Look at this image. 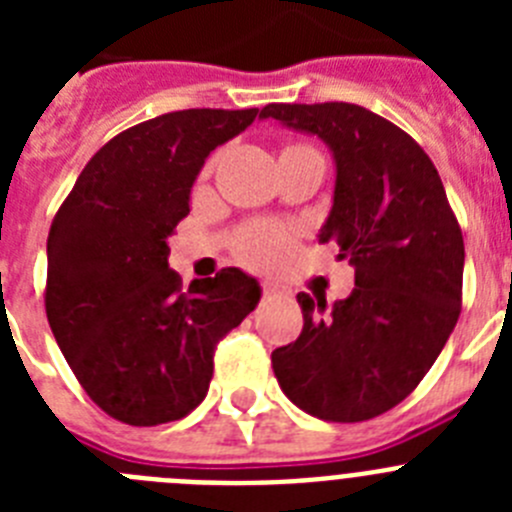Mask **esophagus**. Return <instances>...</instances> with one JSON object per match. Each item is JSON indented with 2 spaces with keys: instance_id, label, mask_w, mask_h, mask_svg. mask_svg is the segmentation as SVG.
<instances>
[{
  "instance_id": "1",
  "label": "esophagus",
  "mask_w": 512,
  "mask_h": 512,
  "mask_svg": "<svg viewBox=\"0 0 512 512\" xmlns=\"http://www.w3.org/2000/svg\"><path fill=\"white\" fill-rule=\"evenodd\" d=\"M289 295V289L279 282H264V297H284Z\"/></svg>"
}]
</instances>
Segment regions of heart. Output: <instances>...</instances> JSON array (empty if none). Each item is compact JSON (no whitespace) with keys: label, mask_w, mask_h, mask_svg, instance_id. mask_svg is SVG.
<instances>
[{"label":"heart","mask_w":512,"mask_h":512,"mask_svg":"<svg viewBox=\"0 0 512 512\" xmlns=\"http://www.w3.org/2000/svg\"><path fill=\"white\" fill-rule=\"evenodd\" d=\"M305 148V146H292ZM235 251L246 264L271 266L289 251V230L279 223H251L235 238Z\"/></svg>","instance_id":"heart-1"}]
</instances>
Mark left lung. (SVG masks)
I'll return each instance as SVG.
<instances>
[{
  "mask_svg": "<svg viewBox=\"0 0 512 512\" xmlns=\"http://www.w3.org/2000/svg\"><path fill=\"white\" fill-rule=\"evenodd\" d=\"M261 117L318 135L336 158L320 243L354 266L356 289L325 312L300 292L302 333L271 366L297 408L361 423L400 405L428 374L461 312L464 238L428 153L395 122L348 102H271Z\"/></svg>",
  "mask_w": 512,
  "mask_h": 512,
  "instance_id": "obj_1",
  "label": "left lung"
}]
</instances>
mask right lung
Returning a JSON list of instances; mask_svg holds the SVG:
<instances>
[{
  "label": "right lung",
  "mask_w": 512,
  "mask_h": 512,
  "mask_svg": "<svg viewBox=\"0 0 512 512\" xmlns=\"http://www.w3.org/2000/svg\"><path fill=\"white\" fill-rule=\"evenodd\" d=\"M259 110H179L107 140L48 233L45 315L71 372L99 408L161 425L207 395L217 343L259 305L241 269L210 279L169 269V235L189 215L205 158Z\"/></svg>",
  "instance_id": "add662e5"
}]
</instances>
